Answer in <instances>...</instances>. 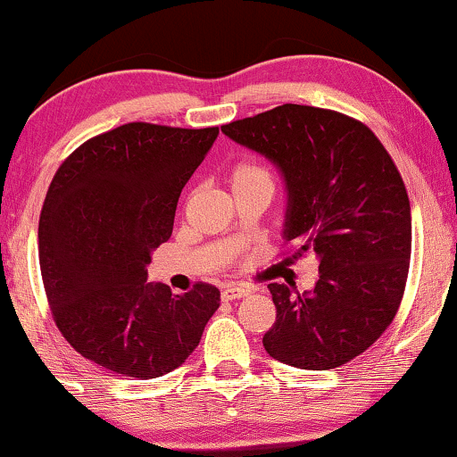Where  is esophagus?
<instances>
[{
  "instance_id": "esophagus-1",
  "label": "esophagus",
  "mask_w": 457,
  "mask_h": 457,
  "mask_svg": "<svg viewBox=\"0 0 457 457\" xmlns=\"http://www.w3.org/2000/svg\"><path fill=\"white\" fill-rule=\"evenodd\" d=\"M249 289L245 287H235V285H228L222 289V299L224 302H235V299H241V297H247L249 295Z\"/></svg>"
}]
</instances>
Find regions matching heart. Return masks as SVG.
I'll return each instance as SVG.
<instances>
[{"instance_id": "1", "label": "heart", "mask_w": 457, "mask_h": 457, "mask_svg": "<svg viewBox=\"0 0 457 457\" xmlns=\"http://www.w3.org/2000/svg\"><path fill=\"white\" fill-rule=\"evenodd\" d=\"M230 189H245V187H268L272 189V174L268 168L255 164V162H239L228 172Z\"/></svg>"}]
</instances>
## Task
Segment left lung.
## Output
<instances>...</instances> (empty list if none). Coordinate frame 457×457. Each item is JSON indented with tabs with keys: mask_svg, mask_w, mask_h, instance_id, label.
Segmentation results:
<instances>
[{
	"mask_svg": "<svg viewBox=\"0 0 457 457\" xmlns=\"http://www.w3.org/2000/svg\"><path fill=\"white\" fill-rule=\"evenodd\" d=\"M222 133L272 162L287 185L283 237L314 253L316 287L270 283L277 320L266 352L303 370L364 353L402 303L411 253L410 199L397 166L366 124L333 110L283 104Z\"/></svg>",
	"mask_w": 457,
	"mask_h": 457,
	"instance_id": "8db88e82",
	"label": "left lung"
}]
</instances>
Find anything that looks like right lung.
I'll list each match as a JSON object with an SVG mask.
<instances>
[{"mask_svg":"<svg viewBox=\"0 0 457 457\" xmlns=\"http://www.w3.org/2000/svg\"><path fill=\"white\" fill-rule=\"evenodd\" d=\"M218 127L129 122L74 149L39 218V264L55 327L97 366L155 378L199 345L220 305L214 285L177 295L145 283L152 252L170 239L179 195Z\"/></svg>","mask_w":457,"mask_h":457,"instance_id":"add662e5","label":"right lung"}]
</instances>
